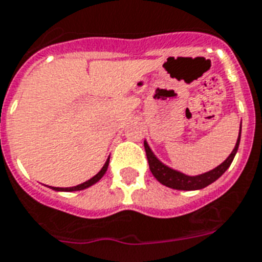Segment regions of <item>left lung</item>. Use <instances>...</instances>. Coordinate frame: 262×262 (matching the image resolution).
Listing matches in <instances>:
<instances>
[{"label":"left lung","mask_w":262,"mask_h":262,"mask_svg":"<svg viewBox=\"0 0 262 262\" xmlns=\"http://www.w3.org/2000/svg\"><path fill=\"white\" fill-rule=\"evenodd\" d=\"M239 140H241V127H239V135H238L237 142H235L234 149L231 150L226 160L221 163L218 167H215L211 171L201 173V175L190 176L183 173V172L173 169V168L165 165L160 159H157V156L152 152L150 146L148 145L146 140L144 141V146H145L146 152V159L149 163V169L152 172V175L157 179V182H160L163 186L173 188V190H183V191H195V190H202L205 187L210 186L211 183L215 182L216 179H220L221 176L226 172V169L230 167L233 163L235 153L239 146Z\"/></svg>","instance_id":"left-lung-1"}]
</instances>
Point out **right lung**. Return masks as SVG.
Here are the masks:
<instances>
[{
  "instance_id": "obj_1",
  "label": "right lung",
  "mask_w": 262,
  "mask_h": 262,
  "mask_svg": "<svg viewBox=\"0 0 262 262\" xmlns=\"http://www.w3.org/2000/svg\"><path fill=\"white\" fill-rule=\"evenodd\" d=\"M109 161H110V156L107 157V160H106L105 165L102 167V169L99 172H98L97 175L93 176L90 180H87V182L82 183V184H78V186L75 187H66V188H61V187H50V188H52L54 191H64V192H72V191H80V190H84V188H89V187L94 186L95 183H98L99 180L102 179V176L105 175L106 171H107V167H109Z\"/></svg>"
}]
</instances>
